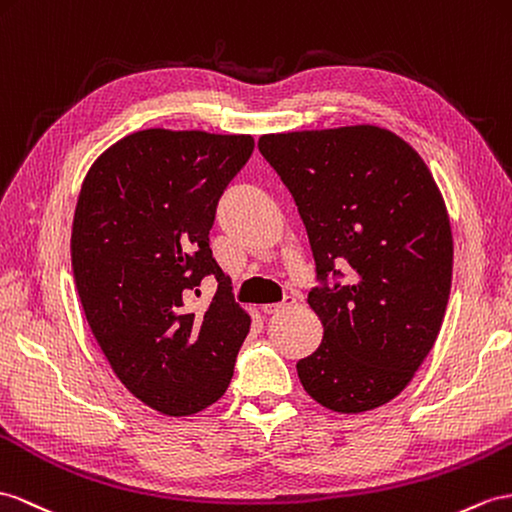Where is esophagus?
Masks as SVG:
<instances>
[{
  "mask_svg": "<svg viewBox=\"0 0 512 512\" xmlns=\"http://www.w3.org/2000/svg\"><path fill=\"white\" fill-rule=\"evenodd\" d=\"M295 306V297H291V295H286L282 302H278V304H267V306H263V310L267 315H276V313H282V310H286V308H293Z\"/></svg>",
  "mask_w": 512,
  "mask_h": 512,
  "instance_id": "esophagus-1",
  "label": "esophagus"
}]
</instances>
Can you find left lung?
I'll return each mask as SVG.
<instances>
[{"mask_svg": "<svg viewBox=\"0 0 512 512\" xmlns=\"http://www.w3.org/2000/svg\"><path fill=\"white\" fill-rule=\"evenodd\" d=\"M260 154L291 191L315 258L308 304L323 323L299 382L334 413L400 395L441 330L452 230L426 162L376 126L265 134Z\"/></svg>", "mask_w": 512, "mask_h": 512, "instance_id": "1", "label": "left lung"}]
</instances>
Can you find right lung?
<instances>
[{"mask_svg":"<svg viewBox=\"0 0 512 512\" xmlns=\"http://www.w3.org/2000/svg\"><path fill=\"white\" fill-rule=\"evenodd\" d=\"M252 152L249 134L141 130L84 178L71 232L84 315L123 386L162 415L215 404L249 332L208 234ZM208 275L214 302L191 311L185 302Z\"/></svg>","mask_w":512,"mask_h":512,"instance_id":"add662e5","label":"right lung"}]
</instances>
